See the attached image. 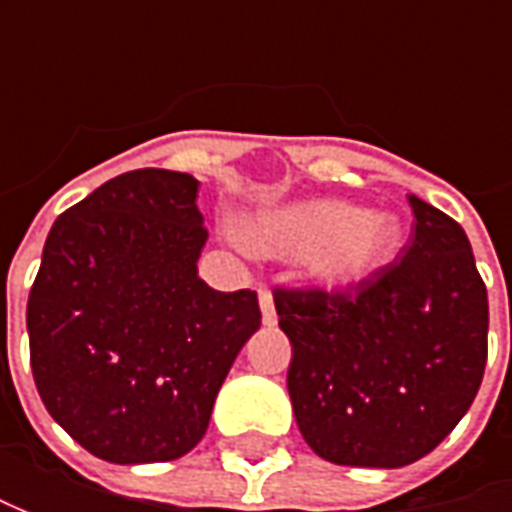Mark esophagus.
Returning <instances> with one entry per match:
<instances>
[{
    "instance_id": "1",
    "label": "esophagus",
    "mask_w": 512,
    "mask_h": 512,
    "mask_svg": "<svg viewBox=\"0 0 512 512\" xmlns=\"http://www.w3.org/2000/svg\"><path fill=\"white\" fill-rule=\"evenodd\" d=\"M259 305H262V322L265 325H276V305H273L270 287H259Z\"/></svg>"
}]
</instances>
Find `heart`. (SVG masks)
I'll return each mask as SVG.
<instances>
[{"label": "heart", "mask_w": 512, "mask_h": 512, "mask_svg": "<svg viewBox=\"0 0 512 512\" xmlns=\"http://www.w3.org/2000/svg\"><path fill=\"white\" fill-rule=\"evenodd\" d=\"M402 239L393 216L362 213L336 199H313L267 213L245 230V242L265 253L307 256L327 285H356L390 262Z\"/></svg>", "instance_id": "b5f03b06"}]
</instances>
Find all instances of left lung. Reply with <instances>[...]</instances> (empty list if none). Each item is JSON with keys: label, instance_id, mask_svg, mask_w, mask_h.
Masks as SVG:
<instances>
[{"label": "left lung", "instance_id": "8db88e82", "mask_svg": "<svg viewBox=\"0 0 512 512\" xmlns=\"http://www.w3.org/2000/svg\"><path fill=\"white\" fill-rule=\"evenodd\" d=\"M396 262L336 290L273 287L293 344L287 390L316 456L344 467L419 462L462 422L487 364V287L462 225L410 193Z\"/></svg>", "mask_w": 512, "mask_h": 512}]
</instances>
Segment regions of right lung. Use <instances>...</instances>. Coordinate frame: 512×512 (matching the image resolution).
Returning <instances> with one entry per match:
<instances>
[{
  "mask_svg": "<svg viewBox=\"0 0 512 512\" xmlns=\"http://www.w3.org/2000/svg\"><path fill=\"white\" fill-rule=\"evenodd\" d=\"M187 173H122L48 233L28 296L33 382L96 459L173 462L205 436L216 393L262 325L253 290L199 279L207 242Z\"/></svg>",
  "mask_w": 512,
  "mask_h": 512,
  "instance_id": "right-lung-1",
  "label": "right lung"
}]
</instances>
